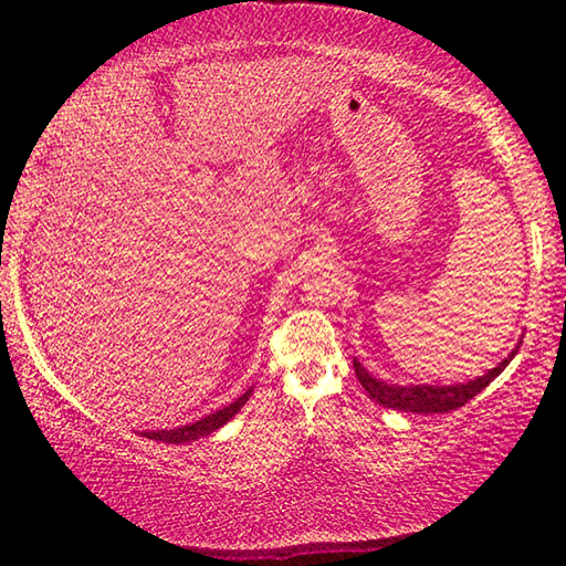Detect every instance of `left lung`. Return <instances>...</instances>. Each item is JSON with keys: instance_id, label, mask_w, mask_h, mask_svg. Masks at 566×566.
Here are the masks:
<instances>
[{"instance_id": "obj_1", "label": "left lung", "mask_w": 566, "mask_h": 566, "mask_svg": "<svg viewBox=\"0 0 566 566\" xmlns=\"http://www.w3.org/2000/svg\"><path fill=\"white\" fill-rule=\"evenodd\" d=\"M520 349V347H516ZM516 349L500 361V367L486 371L484 377H476L474 381H467V385H454V387H397L387 385V381H379L369 375L361 364L354 359V371H357V379L361 387L367 389V395L379 401L381 407L399 409V411H411V415H444V411H454L464 407L469 399H474L484 387H490L492 381L502 375L506 364L512 361Z\"/></svg>"}]
</instances>
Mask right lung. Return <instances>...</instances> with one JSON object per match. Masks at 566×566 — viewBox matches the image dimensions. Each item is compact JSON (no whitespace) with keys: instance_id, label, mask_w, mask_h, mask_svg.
<instances>
[{"instance_id":"add662e5","label":"right lung","mask_w":566,"mask_h":566,"mask_svg":"<svg viewBox=\"0 0 566 566\" xmlns=\"http://www.w3.org/2000/svg\"><path fill=\"white\" fill-rule=\"evenodd\" d=\"M252 397V389H247L242 397L232 405L214 411V415H207L195 424H187V427H177V429H161V432H142V437H149V439H159V442H167V444H185V442H195L199 437H207L212 434L214 429H219L222 424H227L229 419H232L239 409L247 405V399Z\"/></svg>"}]
</instances>
